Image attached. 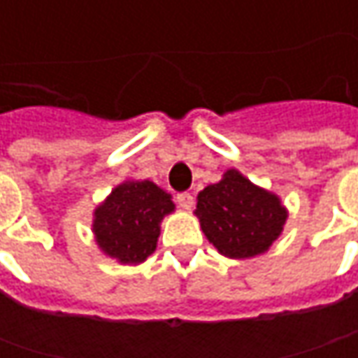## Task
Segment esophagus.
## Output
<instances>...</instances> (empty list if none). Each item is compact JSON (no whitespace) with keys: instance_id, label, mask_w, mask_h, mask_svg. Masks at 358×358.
<instances>
[{"instance_id":"1","label":"esophagus","mask_w":358,"mask_h":358,"mask_svg":"<svg viewBox=\"0 0 358 358\" xmlns=\"http://www.w3.org/2000/svg\"><path fill=\"white\" fill-rule=\"evenodd\" d=\"M177 203H179L183 209L189 211V209L193 207V203H195V197H193V193H187L185 191V193H179V195H177Z\"/></svg>"}]
</instances>
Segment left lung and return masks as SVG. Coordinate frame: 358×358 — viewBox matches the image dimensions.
I'll use <instances>...</instances> for the list:
<instances>
[{
	"label": "left lung",
	"mask_w": 358,
	"mask_h": 358,
	"mask_svg": "<svg viewBox=\"0 0 358 358\" xmlns=\"http://www.w3.org/2000/svg\"><path fill=\"white\" fill-rule=\"evenodd\" d=\"M195 215L209 243L229 259L267 253L289 217L279 195L251 183L237 169H227L219 183L201 191Z\"/></svg>",
	"instance_id": "8db88e82"
}]
</instances>
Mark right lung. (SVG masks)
Here are the masks:
<instances>
[{
  "mask_svg": "<svg viewBox=\"0 0 358 358\" xmlns=\"http://www.w3.org/2000/svg\"><path fill=\"white\" fill-rule=\"evenodd\" d=\"M173 211L175 203L165 189L127 179L95 207L91 231L101 253L121 265H139L157 249L161 221Z\"/></svg>",
  "mask_w": 358,
  "mask_h": 358,
  "instance_id": "right-lung-1",
  "label": "right lung"
}]
</instances>
